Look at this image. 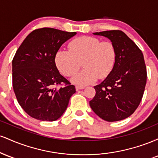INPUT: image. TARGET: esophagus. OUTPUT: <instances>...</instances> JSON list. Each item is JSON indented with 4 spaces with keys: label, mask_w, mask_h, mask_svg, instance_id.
Segmentation results:
<instances>
[{
    "label": "esophagus",
    "mask_w": 158,
    "mask_h": 158,
    "mask_svg": "<svg viewBox=\"0 0 158 158\" xmlns=\"http://www.w3.org/2000/svg\"><path fill=\"white\" fill-rule=\"evenodd\" d=\"M84 88H85L84 86H79V85H77V86H76V90H77L84 89Z\"/></svg>",
    "instance_id": "1"
}]
</instances>
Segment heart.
<instances>
[{"label": "heart", "mask_w": 158, "mask_h": 158, "mask_svg": "<svg viewBox=\"0 0 158 158\" xmlns=\"http://www.w3.org/2000/svg\"><path fill=\"white\" fill-rule=\"evenodd\" d=\"M69 50H59L54 56L56 68L65 77H72L80 68L85 69L72 79L80 85L91 84L99 79H105L115 64L117 52L113 43L102 41L92 36H80L72 40Z\"/></svg>", "instance_id": "1"}]
</instances>
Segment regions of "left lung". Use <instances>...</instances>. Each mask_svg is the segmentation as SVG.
<instances>
[{
    "label": "left lung",
    "mask_w": 158,
    "mask_h": 158,
    "mask_svg": "<svg viewBox=\"0 0 158 158\" xmlns=\"http://www.w3.org/2000/svg\"><path fill=\"white\" fill-rule=\"evenodd\" d=\"M94 35L109 39L115 47L117 57L110 73L94 86L96 95L90 101V106L104 120H122L135 111L143 98L147 79L144 58L140 49L121 30Z\"/></svg>",
    "instance_id": "obj_1"
}]
</instances>
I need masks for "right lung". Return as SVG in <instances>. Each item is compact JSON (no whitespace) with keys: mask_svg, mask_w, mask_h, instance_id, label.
<instances>
[{"mask_svg":"<svg viewBox=\"0 0 158 158\" xmlns=\"http://www.w3.org/2000/svg\"><path fill=\"white\" fill-rule=\"evenodd\" d=\"M76 32L53 28L30 32L12 59V86L19 105L31 117L55 121L67 109L75 86L61 76L54 56ZM64 84L59 89L55 86Z\"/></svg>","mask_w":158,"mask_h":158,"instance_id":"obj_1","label":"right lung"}]
</instances>
